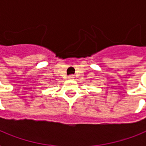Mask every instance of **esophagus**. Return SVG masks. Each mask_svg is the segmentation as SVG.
Returning a JSON list of instances; mask_svg holds the SVG:
<instances>
[{
  "label": "esophagus",
  "instance_id": "34e87169",
  "mask_svg": "<svg viewBox=\"0 0 146 146\" xmlns=\"http://www.w3.org/2000/svg\"><path fill=\"white\" fill-rule=\"evenodd\" d=\"M70 77H71V76H70Z\"/></svg>",
  "mask_w": 146,
  "mask_h": 146
}]
</instances>
